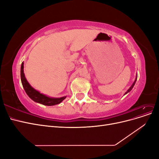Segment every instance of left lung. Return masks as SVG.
Wrapping results in <instances>:
<instances>
[{
    "label": "left lung",
    "mask_w": 159,
    "mask_h": 159,
    "mask_svg": "<svg viewBox=\"0 0 159 159\" xmlns=\"http://www.w3.org/2000/svg\"><path fill=\"white\" fill-rule=\"evenodd\" d=\"M137 77H136V78H135V80H134V82H133V84H132V85L131 86V87H130L129 88V89L126 91V92H125V94H127V93H129V91H131L132 89H133V86L134 85V84H135V82H136V80H137Z\"/></svg>",
    "instance_id": "left-lung-1"
}]
</instances>
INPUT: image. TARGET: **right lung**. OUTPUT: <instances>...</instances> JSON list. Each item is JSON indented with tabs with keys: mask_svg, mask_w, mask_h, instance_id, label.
I'll return each instance as SVG.
<instances>
[{
	"mask_svg": "<svg viewBox=\"0 0 159 159\" xmlns=\"http://www.w3.org/2000/svg\"><path fill=\"white\" fill-rule=\"evenodd\" d=\"M20 78L22 86L24 89H25L26 94L31 99H32L34 102L36 103H39L44 105H48V106H52V105L60 103L66 98V96L60 98H50L44 94L40 93L39 91L34 89L27 81L25 74H24V62H22L21 65Z\"/></svg>",
	"mask_w": 159,
	"mask_h": 159,
	"instance_id": "add662e5",
	"label": "right lung"
}]
</instances>
